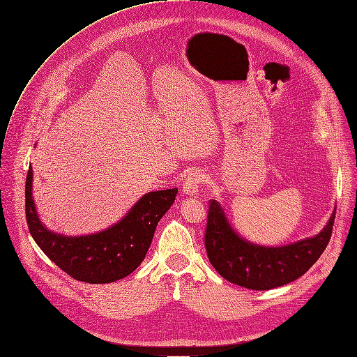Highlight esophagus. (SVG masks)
Instances as JSON below:
<instances>
[{
  "instance_id": "obj_1",
  "label": "esophagus",
  "mask_w": 357,
  "mask_h": 357,
  "mask_svg": "<svg viewBox=\"0 0 357 357\" xmlns=\"http://www.w3.org/2000/svg\"><path fill=\"white\" fill-rule=\"evenodd\" d=\"M204 182V175L199 171H195L192 172L186 179H185V183H183V192L189 196H195L197 195L199 192V188L202 186V183Z\"/></svg>"
}]
</instances>
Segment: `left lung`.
I'll return each instance as SVG.
<instances>
[{"label":"left lung","instance_id":"1","mask_svg":"<svg viewBox=\"0 0 357 357\" xmlns=\"http://www.w3.org/2000/svg\"><path fill=\"white\" fill-rule=\"evenodd\" d=\"M311 238L284 247H261L243 240L231 228L218 202H208L204 247L213 268L228 282L251 290H271L303 276L325 251L335 222Z\"/></svg>","mask_w":357,"mask_h":357}]
</instances>
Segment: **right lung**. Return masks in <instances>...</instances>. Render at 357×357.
<instances>
[{"label": "right lung", "mask_w": 357, "mask_h": 357, "mask_svg": "<svg viewBox=\"0 0 357 357\" xmlns=\"http://www.w3.org/2000/svg\"><path fill=\"white\" fill-rule=\"evenodd\" d=\"M32 167L25 185V214L39 248L63 272L78 282L103 284L123 279L144 261L161 217L174 204L178 189L144 195L117 224L105 231L66 236L42 225L32 197Z\"/></svg>", "instance_id": "obj_1"}]
</instances>
